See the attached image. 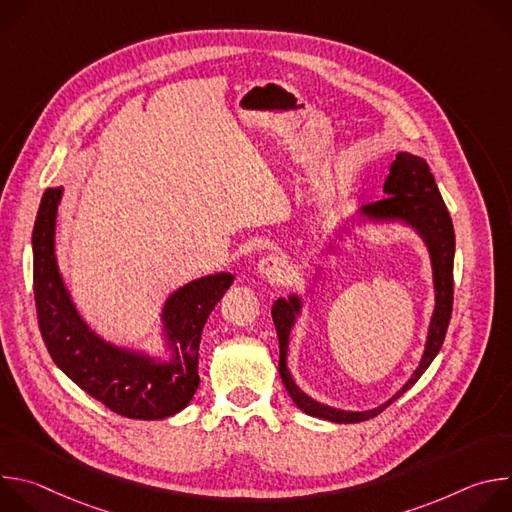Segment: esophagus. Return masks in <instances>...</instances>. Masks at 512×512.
<instances>
[{"label": "esophagus", "mask_w": 512, "mask_h": 512, "mask_svg": "<svg viewBox=\"0 0 512 512\" xmlns=\"http://www.w3.org/2000/svg\"><path fill=\"white\" fill-rule=\"evenodd\" d=\"M257 269H259L261 277H265L271 283H277L285 275V261L281 257H277V255H267V257H263L259 261Z\"/></svg>", "instance_id": "esophagus-1"}]
</instances>
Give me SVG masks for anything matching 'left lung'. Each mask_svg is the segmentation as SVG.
Masks as SVG:
<instances>
[{
  "mask_svg": "<svg viewBox=\"0 0 512 512\" xmlns=\"http://www.w3.org/2000/svg\"><path fill=\"white\" fill-rule=\"evenodd\" d=\"M389 196L383 200L371 202L364 206L362 212L377 218V221H401L409 227H413L425 241L431 265H433V285H435V312L429 324L427 344L423 358L419 362L417 371L413 377L403 385V389L391 397L387 403H383L377 409L371 411H340L334 407H326L308 395H304L296 383L291 381V375L287 371L285 356H287V342L289 332L294 326L296 314L300 312V300L291 296L289 300H277L271 308L273 324L279 338V375L287 389V393L294 399V403L306 411L312 417L328 419L334 423H358L367 421L371 417H377L383 409H387L393 401H397L407 389H411L417 379L427 371L435 354L440 352L450 318H452V306H454V251H456V235L452 216L448 212V206L437 190L435 178L423 158H417L413 154L401 152L397 154L395 162L391 164V172L385 180L383 188Z\"/></svg>",
  "mask_w": 512,
  "mask_h": 512,
  "instance_id": "left-lung-1",
  "label": "left lung"
}]
</instances>
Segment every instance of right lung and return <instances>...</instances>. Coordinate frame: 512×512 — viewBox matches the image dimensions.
I'll use <instances>...</instances> for the list:
<instances>
[{"label": "right lung", "instance_id": "add662e5", "mask_svg": "<svg viewBox=\"0 0 512 512\" xmlns=\"http://www.w3.org/2000/svg\"><path fill=\"white\" fill-rule=\"evenodd\" d=\"M62 188H48L32 231L34 300L42 340L56 367L107 409L129 419H164L184 409L200 385L198 346L204 322L233 283L231 273L206 275L168 298V362L107 344L81 320L60 279L54 227Z\"/></svg>", "mask_w": 512, "mask_h": 512}]
</instances>
